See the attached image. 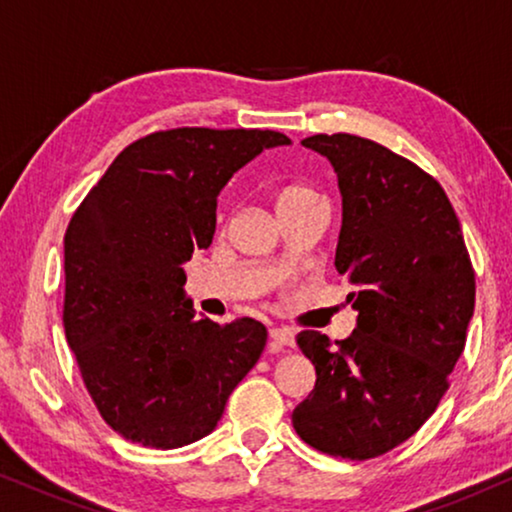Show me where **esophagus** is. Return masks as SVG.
<instances>
[{"label":"esophagus","mask_w":512,"mask_h":512,"mask_svg":"<svg viewBox=\"0 0 512 512\" xmlns=\"http://www.w3.org/2000/svg\"><path fill=\"white\" fill-rule=\"evenodd\" d=\"M270 340L275 347H291L293 345V331L289 328H272Z\"/></svg>","instance_id":"obj_1"}]
</instances>
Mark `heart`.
<instances>
[{
    "instance_id": "1",
    "label": "heart",
    "mask_w": 512,
    "mask_h": 512,
    "mask_svg": "<svg viewBox=\"0 0 512 512\" xmlns=\"http://www.w3.org/2000/svg\"><path fill=\"white\" fill-rule=\"evenodd\" d=\"M314 200H317V193H314L312 188L303 186V184H289V186H282L277 191V209H279V212H284V209L307 205V202H314Z\"/></svg>"
}]
</instances>
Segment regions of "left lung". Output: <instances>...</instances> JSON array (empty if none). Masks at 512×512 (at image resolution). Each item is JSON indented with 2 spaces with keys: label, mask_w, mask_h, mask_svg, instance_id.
I'll return each instance as SVG.
<instances>
[{
  "label": "left lung",
  "mask_w": 512,
  "mask_h": 512,
  "mask_svg": "<svg viewBox=\"0 0 512 512\" xmlns=\"http://www.w3.org/2000/svg\"><path fill=\"white\" fill-rule=\"evenodd\" d=\"M303 144L331 160L342 193L335 268L352 286L354 333L300 331L317 382L293 429L314 450L363 461L419 431L450 389L475 305V270L443 186L373 139Z\"/></svg>",
  "instance_id": "left-lung-1"
}]
</instances>
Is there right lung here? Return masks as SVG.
<instances>
[{"label":"right lung","instance_id":"right-lung-1","mask_svg":"<svg viewBox=\"0 0 512 512\" xmlns=\"http://www.w3.org/2000/svg\"><path fill=\"white\" fill-rule=\"evenodd\" d=\"M277 130L172 128L139 137L90 188L65 233L62 324L95 408L118 436L172 450L223 415L268 331L195 319L184 265L207 249L216 198Z\"/></svg>","mask_w":512,"mask_h":512}]
</instances>
